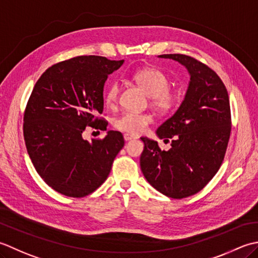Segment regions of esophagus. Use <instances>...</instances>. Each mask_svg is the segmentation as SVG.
<instances>
[{"label":"esophagus","mask_w":258,"mask_h":258,"mask_svg":"<svg viewBox=\"0 0 258 258\" xmlns=\"http://www.w3.org/2000/svg\"><path fill=\"white\" fill-rule=\"evenodd\" d=\"M123 138H124V140H125V141H130V140H134V139H136V137L131 136V135H128V134H125V135L123 136Z\"/></svg>","instance_id":"1"}]
</instances>
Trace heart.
<instances>
[{
  "instance_id": "1",
  "label": "heart",
  "mask_w": 258,
  "mask_h": 258,
  "mask_svg": "<svg viewBox=\"0 0 258 258\" xmlns=\"http://www.w3.org/2000/svg\"><path fill=\"white\" fill-rule=\"evenodd\" d=\"M133 80L150 96V102L157 111L168 113L177 106V94L169 89V78L161 70L154 67L144 68L134 73ZM119 91L120 86L117 81L110 83L104 93L107 106L114 107L117 104ZM151 122L152 117L149 113L124 112L114 120V127L125 134L139 135L144 133Z\"/></svg>"
}]
</instances>
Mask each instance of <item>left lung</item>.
I'll use <instances>...</instances> for the list:
<instances>
[{
	"label": "left lung",
	"instance_id": "left-lung-1",
	"mask_svg": "<svg viewBox=\"0 0 258 258\" xmlns=\"http://www.w3.org/2000/svg\"><path fill=\"white\" fill-rule=\"evenodd\" d=\"M159 56L185 66L190 82L179 109L157 130L166 144L170 141V149L143 137L140 168L157 190L181 199L201 191L223 164L232 130L229 97L217 73L195 57Z\"/></svg>",
	"mask_w": 258,
	"mask_h": 258
}]
</instances>
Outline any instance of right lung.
Masks as SVG:
<instances>
[{
  "instance_id": "obj_1",
  "label": "right lung",
  "mask_w": 258,
  "mask_h": 258,
  "mask_svg": "<svg viewBox=\"0 0 258 258\" xmlns=\"http://www.w3.org/2000/svg\"><path fill=\"white\" fill-rule=\"evenodd\" d=\"M123 60L81 55L55 63L36 81L26 103L23 136L32 164L48 185L68 197L90 195L107 179L124 145L119 131L91 143L86 127L106 129L103 86Z\"/></svg>"
}]
</instances>
